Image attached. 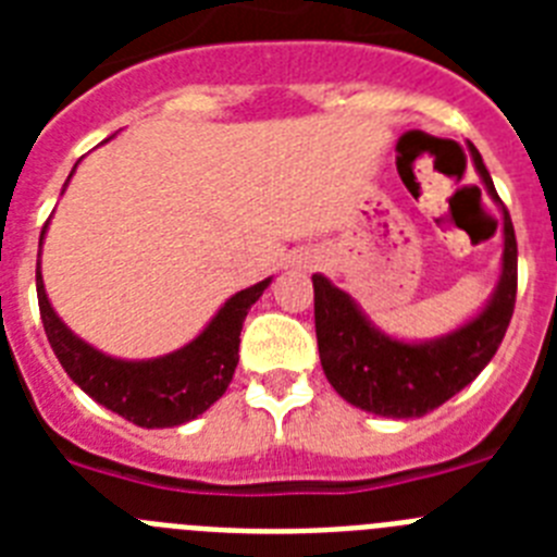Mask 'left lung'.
Listing matches in <instances>:
<instances>
[{
  "label": "left lung",
  "mask_w": 557,
  "mask_h": 557,
  "mask_svg": "<svg viewBox=\"0 0 557 557\" xmlns=\"http://www.w3.org/2000/svg\"><path fill=\"white\" fill-rule=\"evenodd\" d=\"M471 161L482 186L502 211L499 282L476 314L430 339L387 334L362 312L346 289L323 273L312 275L314 334L329 385L348 405L382 418H421L471 385L494 359L516 304V234L488 170L474 145Z\"/></svg>",
  "instance_id": "1"
}]
</instances>
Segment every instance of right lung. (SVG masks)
<instances>
[{"mask_svg":"<svg viewBox=\"0 0 557 557\" xmlns=\"http://www.w3.org/2000/svg\"><path fill=\"white\" fill-rule=\"evenodd\" d=\"M75 170L69 172V178L75 175ZM47 228L49 223L44 225L41 243H38V307H41L49 346H52L69 379L83 393L95 398L97 405L127 418L131 424L145 426V430L181 426L191 418L203 416L234 379L245 314L259 301V295L270 287L273 275L231 295L228 301L214 312V318L206 323L203 332L189 339L186 346L175 348L164 357L150 359L111 357V354L100 351L83 337H77L58 318L55 307L49 304L41 275V245Z\"/></svg>","mask_w":557,"mask_h":557,"instance_id":"add662e5","label":"right lung"}]
</instances>
